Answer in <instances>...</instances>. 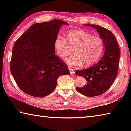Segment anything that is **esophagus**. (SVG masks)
<instances>
[{"instance_id": "esophagus-1", "label": "esophagus", "mask_w": 131, "mask_h": 131, "mask_svg": "<svg viewBox=\"0 0 131 131\" xmlns=\"http://www.w3.org/2000/svg\"><path fill=\"white\" fill-rule=\"evenodd\" d=\"M69 71H70V73L71 74H74L75 73V71L73 70V69L71 68H69Z\"/></svg>"}]
</instances>
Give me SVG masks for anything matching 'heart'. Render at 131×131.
Wrapping results in <instances>:
<instances>
[{"label":"heart","instance_id":"b5f03b06","mask_svg":"<svg viewBox=\"0 0 131 131\" xmlns=\"http://www.w3.org/2000/svg\"><path fill=\"white\" fill-rule=\"evenodd\" d=\"M69 46H75L73 53L66 60L69 65L89 66L95 63L102 54L104 41L99 35H92L82 30L69 31L66 39L58 36L54 41L56 52L58 57L63 58L69 54Z\"/></svg>","mask_w":131,"mask_h":131}]
</instances>
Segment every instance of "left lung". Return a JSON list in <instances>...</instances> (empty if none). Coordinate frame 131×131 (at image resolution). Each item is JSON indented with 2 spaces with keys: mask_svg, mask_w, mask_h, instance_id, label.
Wrapping results in <instances>:
<instances>
[{
  "mask_svg": "<svg viewBox=\"0 0 131 131\" xmlns=\"http://www.w3.org/2000/svg\"><path fill=\"white\" fill-rule=\"evenodd\" d=\"M96 29L104 41L105 51L98 62L84 70L75 71L78 75L85 78L83 87H77L79 93L88 97L101 95L110 88L118 73L121 52L115 36L110 30L96 25H85Z\"/></svg>",
  "mask_w": 131,
  "mask_h": 131,
  "instance_id": "8db88e82",
  "label": "left lung"
}]
</instances>
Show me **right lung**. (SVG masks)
<instances>
[{
  "label": "right lung",
  "mask_w": 131,
  "mask_h": 131,
  "mask_svg": "<svg viewBox=\"0 0 131 131\" xmlns=\"http://www.w3.org/2000/svg\"><path fill=\"white\" fill-rule=\"evenodd\" d=\"M62 25H69L57 19L33 24L13 46L10 72L18 87L30 96L48 95L58 78L70 74L68 65L55 54L54 41Z\"/></svg>",
  "instance_id": "add662e5"
}]
</instances>
